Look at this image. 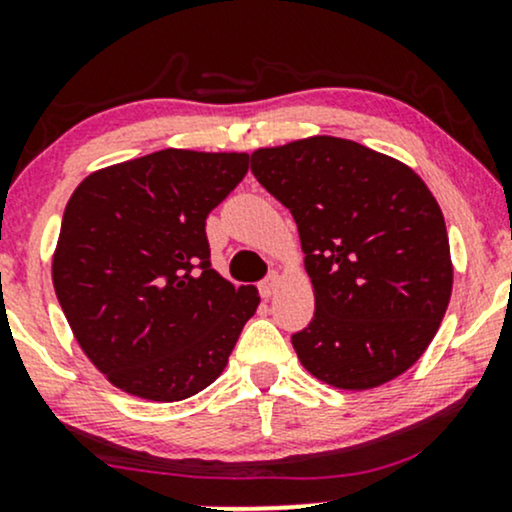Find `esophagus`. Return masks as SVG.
I'll list each match as a JSON object with an SVG mask.
<instances>
[{
    "instance_id": "obj_1",
    "label": "esophagus",
    "mask_w": 512,
    "mask_h": 512,
    "mask_svg": "<svg viewBox=\"0 0 512 512\" xmlns=\"http://www.w3.org/2000/svg\"><path fill=\"white\" fill-rule=\"evenodd\" d=\"M279 286H281V276H279V272H272L267 276V279H262L260 281V293H262V298H272L276 291H279Z\"/></svg>"
}]
</instances>
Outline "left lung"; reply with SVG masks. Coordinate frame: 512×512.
<instances>
[{
  "label": "left lung",
  "instance_id": "8db88e82",
  "mask_svg": "<svg viewBox=\"0 0 512 512\" xmlns=\"http://www.w3.org/2000/svg\"><path fill=\"white\" fill-rule=\"evenodd\" d=\"M252 175L291 211L315 315L291 344L310 375L370 390L409 370L452 293L443 211L397 158L339 137L257 149Z\"/></svg>",
  "mask_w": 512,
  "mask_h": 512
}]
</instances>
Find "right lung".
I'll use <instances>...</instances> for the list:
<instances>
[{"label": "right lung", "instance_id": "add662e5", "mask_svg": "<svg viewBox=\"0 0 512 512\" xmlns=\"http://www.w3.org/2000/svg\"><path fill=\"white\" fill-rule=\"evenodd\" d=\"M248 173V154L163 149L79 182L62 216L52 284L76 342L108 383L180 402L226 368L255 286L211 269L209 211Z\"/></svg>", "mask_w": 512, "mask_h": 512}]
</instances>
